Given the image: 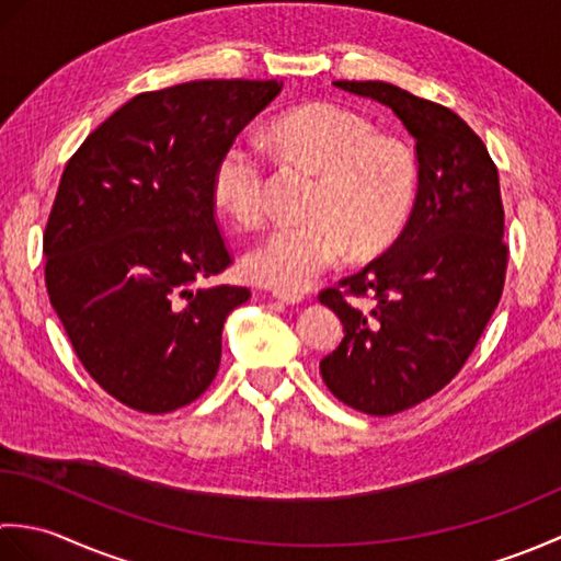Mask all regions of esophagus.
<instances>
[{"instance_id":"34e87169","label":"esophagus","mask_w":561,"mask_h":561,"mask_svg":"<svg viewBox=\"0 0 561 561\" xmlns=\"http://www.w3.org/2000/svg\"><path fill=\"white\" fill-rule=\"evenodd\" d=\"M274 299H279L282 304L287 306H299L306 301L304 294H296V291H274Z\"/></svg>"}]
</instances>
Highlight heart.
<instances>
[{
    "label": "heart",
    "instance_id": "heart-1",
    "mask_svg": "<svg viewBox=\"0 0 561 561\" xmlns=\"http://www.w3.org/2000/svg\"><path fill=\"white\" fill-rule=\"evenodd\" d=\"M279 159L316 173L304 224L272 229L248 250L250 279L301 291L347 257H371L402 233L416 193V159L402 139L376 135L362 115L332 103H306L265 127ZM265 161L243 145L226 149L211 175L219 209L241 226L265 219Z\"/></svg>",
    "mask_w": 561,
    "mask_h": 561
}]
</instances>
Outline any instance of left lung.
Listing matches in <instances>:
<instances>
[{"mask_svg":"<svg viewBox=\"0 0 561 561\" xmlns=\"http://www.w3.org/2000/svg\"><path fill=\"white\" fill-rule=\"evenodd\" d=\"M378 101L414 137L420 185L410 221L383 255L320 304L344 325L320 362L332 396L388 416L432 398L468 362L502 299L508 248L496 165L470 125L386 81H335Z\"/></svg>","mask_w":561,"mask_h":561,"instance_id":"left-lung-1","label":"left lung"}]
</instances>
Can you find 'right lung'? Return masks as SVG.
Returning <instances> with one entry per match:
<instances>
[{
  "instance_id": "1",
  "label": "right lung",
  "mask_w": 561,
  "mask_h": 561,
  "mask_svg": "<svg viewBox=\"0 0 561 561\" xmlns=\"http://www.w3.org/2000/svg\"><path fill=\"white\" fill-rule=\"evenodd\" d=\"M277 79H202L139 93L65 165L43 236L45 284L79 362L127 408L165 414L209 388L224 320L245 287H199L231 265L211 175Z\"/></svg>"
}]
</instances>
